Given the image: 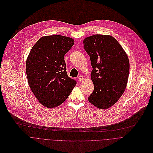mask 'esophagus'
<instances>
[{
	"label": "esophagus",
	"mask_w": 153,
	"mask_h": 153,
	"mask_svg": "<svg viewBox=\"0 0 153 153\" xmlns=\"http://www.w3.org/2000/svg\"><path fill=\"white\" fill-rule=\"evenodd\" d=\"M83 79H84V78H83V76H82L79 75V76H78V80H79V82H81V81L83 80Z\"/></svg>",
	"instance_id": "esophagus-1"
}]
</instances>
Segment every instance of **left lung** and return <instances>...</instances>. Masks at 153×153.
I'll return each mask as SVG.
<instances>
[{"instance_id": "left-lung-1", "label": "left lung", "mask_w": 153, "mask_h": 153, "mask_svg": "<svg viewBox=\"0 0 153 153\" xmlns=\"http://www.w3.org/2000/svg\"><path fill=\"white\" fill-rule=\"evenodd\" d=\"M83 43L93 68L91 79L94 90L88 100L99 108H108L118 101L126 90L130 70L128 56L110 36H91Z\"/></svg>"}]
</instances>
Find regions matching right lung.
<instances>
[{"mask_svg": "<svg viewBox=\"0 0 153 153\" xmlns=\"http://www.w3.org/2000/svg\"><path fill=\"white\" fill-rule=\"evenodd\" d=\"M72 38L48 36L33 46L26 63L28 84L39 102L53 108L64 102L76 84L66 70L64 56L73 46Z\"/></svg>", "mask_w": 153, "mask_h": 153, "instance_id": "add662e5", "label": "right lung"}]
</instances>
